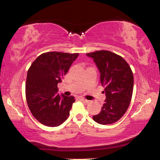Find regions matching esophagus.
<instances>
[{"instance_id":"esophagus-1","label":"esophagus","mask_w":160,"mask_h":160,"mask_svg":"<svg viewBox=\"0 0 160 160\" xmlns=\"http://www.w3.org/2000/svg\"><path fill=\"white\" fill-rule=\"evenodd\" d=\"M80 100L82 102H83L84 103H86V104H88V103H89V100H87V99H84V98H80Z\"/></svg>"}]
</instances>
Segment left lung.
<instances>
[{"instance_id":"8db88e82","label":"left lung","mask_w":160,"mask_h":160,"mask_svg":"<svg viewBox=\"0 0 160 160\" xmlns=\"http://www.w3.org/2000/svg\"><path fill=\"white\" fill-rule=\"evenodd\" d=\"M92 58L100 72L106 99L99 113L93 120L102 125L118 121L128 109L133 90V74L125 59L109 51L86 53Z\"/></svg>"}]
</instances>
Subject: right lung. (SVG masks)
I'll return each instance as SVG.
<instances>
[{"instance_id": "add662e5", "label": "right lung", "mask_w": 160, "mask_h": 160, "mask_svg": "<svg viewBox=\"0 0 160 160\" xmlns=\"http://www.w3.org/2000/svg\"><path fill=\"white\" fill-rule=\"evenodd\" d=\"M78 56L79 53L47 52L38 56L28 70L27 102L34 117L44 126H58L68 118L75 97L59 95L57 85Z\"/></svg>"}]
</instances>
